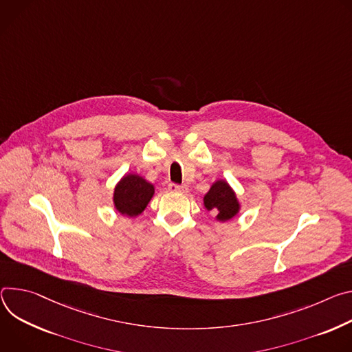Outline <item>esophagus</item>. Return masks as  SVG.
<instances>
[{"label":"esophagus","instance_id":"34e87169","mask_svg":"<svg viewBox=\"0 0 352 352\" xmlns=\"http://www.w3.org/2000/svg\"><path fill=\"white\" fill-rule=\"evenodd\" d=\"M168 188L170 191H177V192H187V190H188V187L186 184H176V183H170L168 186Z\"/></svg>","mask_w":352,"mask_h":352}]
</instances>
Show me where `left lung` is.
Masks as SVG:
<instances>
[{
    "label": "left lung",
    "instance_id": "8db88e82",
    "mask_svg": "<svg viewBox=\"0 0 352 352\" xmlns=\"http://www.w3.org/2000/svg\"><path fill=\"white\" fill-rule=\"evenodd\" d=\"M204 206L208 211L217 214V219L228 221L239 211V204L235 192L223 180L215 182L204 197Z\"/></svg>",
    "mask_w": 352,
    "mask_h": 352
}]
</instances>
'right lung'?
<instances>
[{"mask_svg":"<svg viewBox=\"0 0 352 352\" xmlns=\"http://www.w3.org/2000/svg\"><path fill=\"white\" fill-rule=\"evenodd\" d=\"M153 196V186L138 175H127L114 188L116 210L123 215H140Z\"/></svg>","mask_w":352,"mask_h":352,"instance_id":"right-lung-1","label":"right lung"}]
</instances>
